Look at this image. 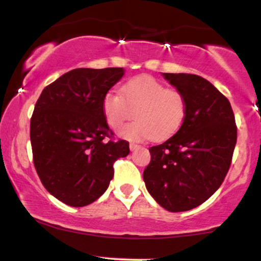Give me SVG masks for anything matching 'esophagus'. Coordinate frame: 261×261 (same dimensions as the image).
I'll return each mask as SVG.
<instances>
[{
    "label": "esophagus",
    "mask_w": 261,
    "mask_h": 261,
    "mask_svg": "<svg viewBox=\"0 0 261 261\" xmlns=\"http://www.w3.org/2000/svg\"><path fill=\"white\" fill-rule=\"evenodd\" d=\"M130 150L131 151H135V150H137V148H140V145H137V144H135V142H130Z\"/></svg>",
    "instance_id": "obj_1"
}]
</instances>
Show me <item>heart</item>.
Here are the masks:
<instances>
[{
	"label": "heart",
	"mask_w": 261,
	"mask_h": 261,
	"mask_svg": "<svg viewBox=\"0 0 261 261\" xmlns=\"http://www.w3.org/2000/svg\"><path fill=\"white\" fill-rule=\"evenodd\" d=\"M102 110L113 128H119L135 114V121L120 130L125 139L163 140L182 126L187 114V100L178 89L167 88L153 76L141 75L126 83L122 95L114 90L107 93Z\"/></svg>",
	"instance_id": "heart-1"
}]
</instances>
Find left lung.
<instances>
[{"label":"left lung","instance_id":"left-lung-1","mask_svg":"<svg viewBox=\"0 0 261 261\" xmlns=\"http://www.w3.org/2000/svg\"><path fill=\"white\" fill-rule=\"evenodd\" d=\"M162 75L185 94L187 114L172 137L150 147L144 181L161 207L185 212L205 202L224 181L237 144L236 117L229 100L202 76Z\"/></svg>","mask_w":261,"mask_h":261}]
</instances>
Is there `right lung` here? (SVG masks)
<instances>
[{"label": "right lung", "instance_id": "add662e5", "mask_svg": "<svg viewBox=\"0 0 261 261\" xmlns=\"http://www.w3.org/2000/svg\"><path fill=\"white\" fill-rule=\"evenodd\" d=\"M122 68H78L43 89L31 119L33 163L51 196L71 207L95 202L108 190L114 162L130 152L114 141L102 110Z\"/></svg>", "mask_w": 261, "mask_h": 261}]
</instances>
